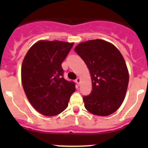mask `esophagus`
Segmentation results:
<instances>
[{
	"label": "esophagus",
	"mask_w": 148,
	"mask_h": 148,
	"mask_svg": "<svg viewBox=\"0 0 148 148\" xmlns=\"http://www.w3.org/2000/svg\"><path fill=\"white\" fill-rule=\"evenodd\" d=\"M75 82H76V84H78V85H79V84H80L81 82V79L79 78H77L76 79H75Z\"/></svg>",
	"instance_id": "1"
}]
</instances>
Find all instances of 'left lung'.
I'll use <instances>...</instances> for the list:
<instances>
[{
	"instance_id": "8db88e82",
	"label": "left lung",
	"mask_w": 148,
	"mask_h": 148,
	"mask_svg": "<svg viewBox=\"0 0 148 148\" xmlns=\"http://www.w3.org/2000/svg\"><path fill=\"white\" fill-rule=\"evenodd\" d=\"M90 70L92 91L83 96L84 107L94 115L106 116L119 108L129 82L126 63L110 43L96 39L82 42L75 48Z\"/></svg>"
}]
</instances>
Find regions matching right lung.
I'll list each match as a JSON object with an SVG mask.
<instances>
[{
  "mask_svg": "<svg viewBox=\"0 0 148 148\" xmlns=\"http://www.w3.org/2000/svg\"><path fill=\"white\" fill-rule=\"evenodd\" d=\"M73 44L40 40L31 47L23 58V90L32 107L44 116H56L64 110L75 92V82L64 79L61 66Z\"/></svg>",
  "mask_w": 148,
  "mask_h": 148,
  "instance_id": "obj_1",
  "label": "right lung"
}]
</instances>
